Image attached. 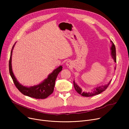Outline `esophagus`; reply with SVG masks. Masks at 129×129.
<instances>
[{"label": "esophagus", "instance_id": "34e87169", "mask_svg": "<svg viewBox=\"0 0 129 129\" xmlns=\"http://www.w3.org/2000/svg\"><path fill=\"white\" fill-rule=\"evenodd\" d=\"M66 65L67 67H70L72 65V63L71 62V61H67V62L66 63Z\"/></svg>", "mask_w": 129, "mask_h": 129}]
</instances>
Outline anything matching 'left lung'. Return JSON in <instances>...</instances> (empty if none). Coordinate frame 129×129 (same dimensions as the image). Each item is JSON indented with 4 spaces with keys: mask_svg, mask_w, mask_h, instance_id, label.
Listing matches in <instances>:
<instances>
[{
    "mask_svg": "<svg viewBox=\"0 0 129 129\" xmlns=\"http://www.w3.org/2000/svg\"><path fill=\"white\" fill-rule=\"evenodd\" d=\"M112 43V45L111 47V57L113 59V60L114 62L116 63V47H115V45L114 43L112 42V41H111ZM116 67H114V70H116ZM111 80H110V82L108 83L107 84H106L105 85H101L98 86L97 87L94 88L93 89L91 90V92H86V91H82V89L75 82V81L74 80L73 83H74V86L76 91L81 95L84 96V97H91L93 96L94 95H96V94H100V93L102 92L103 91H105L107 88L109 86L111 82Z\"/></svg>",
    "mask_w": 129,
    "mask_h": 129,
    "instance_id": "8db88e82",
    "label": "left lung"
}]
</instances>
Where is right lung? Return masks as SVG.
<instances>
[{"label":"right lung","mask_w":129,"mask_h":129,"mask_svg":"<svg viewBox=\"0 0 129 129\" xmlns=\"http://www.w3.org/2000/svg\"><path fill=\"white\" fill-rule=\"evenodd\" d=\"M16 43L13 45L12 50L11 51L9 63V73L13 81L15 86L24 95L28 97H32L36 99H45L49 96L53 92L54 86H55V80L59 73L62 70L63 67L62 66H58L57 68L54 70L52 73L47 76V78L45 79L42 83L33 86L26 87L24 86L17 80L14 74L13 73L12 69V51Z\"/></svg>","instance_id":"obj_1"}]
</instances>
